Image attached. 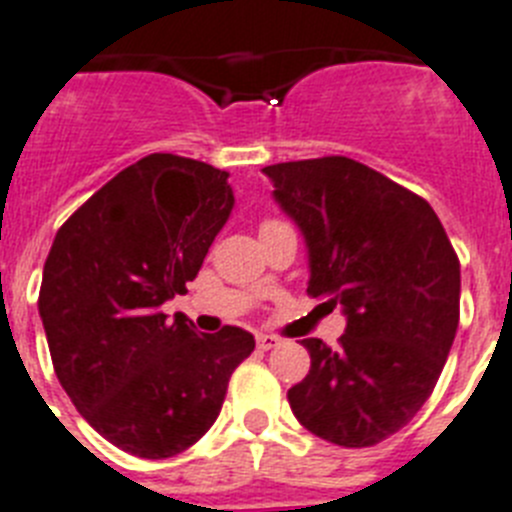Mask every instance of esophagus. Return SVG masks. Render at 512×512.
Returning <instances> with one entry per match:
<instances>
[{
	"label": "esophagus",
	"instance_id": "34e87169",
	"mask_svg": "<svg viewBox=\"0 0 512 512\" xmlns=\"http://www.w3.org/2000/svg\"><path fill=\"white\" fill-rule=\"evenodd\" d=\"M256 344H259V349H274V347H279V339L277 336H272V334H259L256 336Z\"/></svg>",
	"mask_w": 512,
	"mask_h": 512
}]
</instances>
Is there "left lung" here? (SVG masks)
<instances>
[{"mask_svg":"<svg viewBox=\"0 0 512 512\" xmlns=\"http://www.w3.org/2000/svg\"><path fill=\"white\" fill-rule=\"evenodd\" d=\"M308 246V295L342 305L339 347L303 339L310 370L287 401L344 448L381 443L422 409L458 329L461 264L414 191L342 155L266 165Z\"/></svg>","mask_w":512,"mask_h":512,"instance_id":"left-lung-1","label":"left lung"}]
</instances>
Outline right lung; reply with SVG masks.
Wrapping results in <instances>:
<instances>
[{
    "label": "right lung",
    "mask_w": 512,
    "mask_h": 512,
    "mask_svg": "<svg viewBox=\"0 0 512 512\" xmlns=\"http://www.w3.org/2000/svg\"><path fill=\"white\" fill-rule=\"evenodd\" d=\"M225 170L155 152L59 227L38 313L56 378L108 443L139 458L186 451L214 425L256 342L238 326L196 334L160 305L186 292L233 212Z\"/></svg>",
    "instance_id": "1"
}]
</instances>
